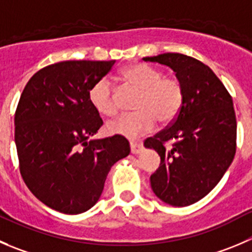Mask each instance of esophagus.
Wrapping results in <instances>:
<instances>
[{"label":"esophagus","instance_id":"esophagus-1","mask_svg":"<svg viewBox=\"0 0 252 252\" xmlns=\"http://www.w3.org/2000/svg\"><path fill=\"white\" fill-rule=\"evenodd\" d=\"M130 147H131V152L133 153V155H137V153H140L141 151H142V145H141L140 142H131L130 143Z\"/></svg>","mask_w":252,"mask_h":252}]
</instances>
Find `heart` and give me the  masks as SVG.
I'll use <instances>...</instances> for the list:
<instances>
[{
	"mask_svg": "<svg viewBox=\"0 0 252 252\" xmlns=\"http://www.w3.org/2000/svg\"><path fill=\"white\" fill-rule=\"evenodd\" d=\"M121 78L128 85L140 90L135 102L136 112L121 115L107 124L112 135L138 137L153 130L156 120L166 125L173 121L184 102V88L174 76H163L159 69L147 64L136 63L122 69ZM89 101L99 114L114 116L117 101L114 86L106 78L95 81L88 93Z\"/></svg>",
	"mask_w": 252,
	"mask_h": 252,
	"instance_id": "b5f03b06",
	"label": "heart"
}]
</instances>
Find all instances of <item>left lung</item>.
Masks as SVG:
<instances>
[{"instance_id": "1", "label": "left lung", "mask_w": 252, "mask_h": 252, "mask_svg": "<svg viewBox=\"0 0 252 252\" xmlns=\"http://www.w3.org/2000/svg\"><path fill=\"white\" fill-rule=\"evenodd\" d=\"M169 66L184 88V102L164 130L143 145L159 155L151 187L162 202L187 207L204 198L222 178L236 152V116L232 97L212 69L195 58L164 53L146 57ZM173 140L171 149L165 143Z\"/></svg>"}]
</instances>
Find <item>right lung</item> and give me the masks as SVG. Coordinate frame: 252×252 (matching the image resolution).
Wrapping results in <instances>:
<instances>
[{
  "mask_svg": "<svg viewBox=\"0 0 252 252\" xmlns=\"http://www.w3.org/2000/svg\"><path fill=\"white\" fill-rule=\"evenodd\" d=\"M115 61H66L38 70L14 115V141L26 186L47 207L80 214L99 200L111 167L130 153L124 136L90 140L102 125L89 101L93 84Z\"/></svg>",
  "mask_w": 252,
  "mask_h": 252,
  "instance_id": "add662e5",
  "label": "right lung"
}]
</instances>
